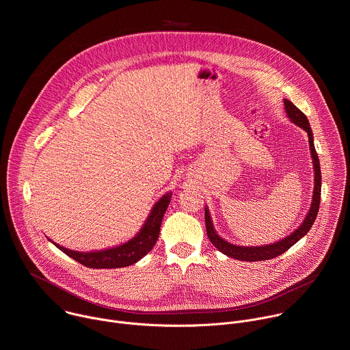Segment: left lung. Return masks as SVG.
<instances>
[{
    "label": "left lung",
    "instance_id": "8db88e82",
    "mask_svg": "<svg viewBox=\"0 0 350 350\" xmlns=\"http://www.w3.org/2000/svg\"><path fill=\"white\" fill-rule=\"evenodd\" d=\"M284 108L288 119L296 124L297 127L304 129L308 133L309 137V149H310V155L313 161V172H314V188H313V196H312V204L309 208V212L304 220V223L299 226L293 232L286 235L285 238L274 242V243H267V245H260V246H241V245H234L224 238H221L213 226L212 217L209 208L205 206V223H206V232L211 239V242L219 249L221 254L226 256H230L232 259H238L242 262H259V260H269L273 258L280 256L285 251L295 245L299 239H302L309 230L312 228L317 213H319V206H320V196H321V170H320V161L316 152L314 148V138H313V131L310 127V123L308 118L305 116L304 112L299 111L291 101L288 99H284Z\"/></svg>",
    "mask_w": 350,
    "mask_h": 350
}]
</instances>
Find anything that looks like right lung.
Instances as JSON below:
<instances>
[{
  "instance_id": "obj_1",
  "label": "right lung",
  "mask_w": 350,
  "mask_h": 350,
  "mask_svg": "<svg viewBox=\"0 0 350 350\" xmlns=\"http://www.w3.org/2000/svg\"><path fill=\"white\" fill-rule=\"evenodd\" d=\"M172 191L166 192L161 196L159 201L155 202L151 212H149L146 220L144 221L139 231L129 241L123 242L122 245L112 246L103 249V251H90V252H80V251H72L65 246H61L59 243L51 241L58 249L64 254H66L73 260L81 263L85 267L90 269H120L127 267L134 263H137L139 259H142L148 252H151V249L158 241L161 224L163 215L170 204Z\"/></svg>"
}]
</instances>
